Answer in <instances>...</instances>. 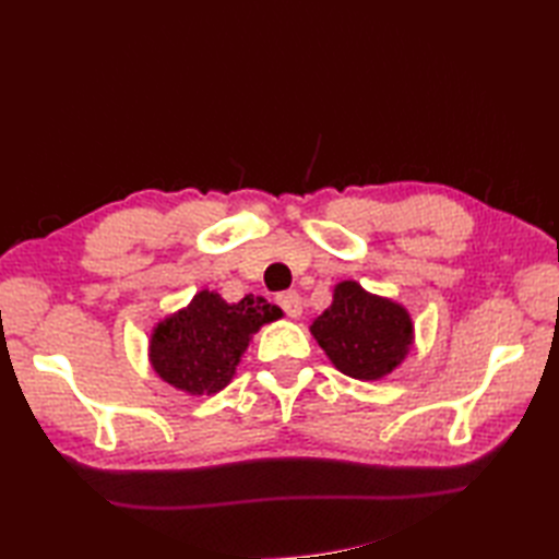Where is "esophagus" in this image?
I'll list each match as a JSON object with an SVG mask.
<instances>
[{"label": "esophagus", "mask_w": 559, "mask_h": 559, "mask_svg": "<svg viewBox=\"0 0 559 559\" xmlns=\"http://www.w3.org/2000/svg\"><path fill=\"white\" fill-rule=\"evenodd\" d=\"M276 302L281 305V310L286 312L288 317H293V319H298L302 314V300H300V295L295 293V290L281 293L278 298H276Z\"/></svg>", "instance_id": "esophagus-1"}]
</instances>
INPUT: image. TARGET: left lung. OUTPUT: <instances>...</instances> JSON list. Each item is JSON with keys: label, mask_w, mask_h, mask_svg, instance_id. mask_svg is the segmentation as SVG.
I'll use <instances>...</instances> for the list:
<instances>
[{"label": "left lung", "mask_w": 559, "mask_h": 559, "mask_svg": "<svg viewBox=\"0 0 559 559\" xmlns=\"http://www.w3.org/2000/svg\"><path fill=\"white\" fill-rule=\"evenodd\" d=\"M310 331L338 372L362 382L394 372L413 346V319L406 307L367 293L355 281L338 283L334 300Z\"/></svg>", "instance_id": "8db88e82"}]
</instances>
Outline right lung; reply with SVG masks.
Returning a JSON list of instances; mask_svg holds the SVG:
<instances>
[{"mask_svg":"<svg viewBox=\"0 0 559 559\" xmlns=\"http://www.w3.org/2000/svg\"><path fill=\"white\" fill-rule=\"evenodd\" d=\"M281 307L245 295L225 302L199 290L192 302L160 319L148 341V360L163 382L189 396H211L230 384L257 331L281 319Z\"/></svg>","mask_w":559,"mask_h":559,"instance_id":"add662e5","label":"right lung"}]
</instances>
